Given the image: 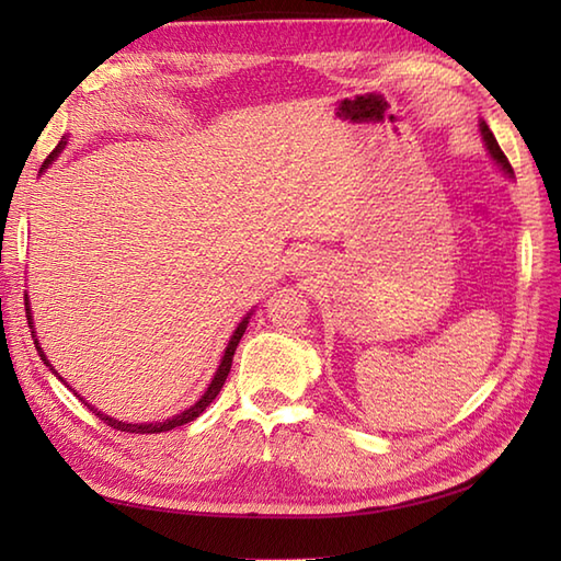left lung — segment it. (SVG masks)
<instances>
[{
    "label": "left lung",
    "mask_w": 561,
    "mask_h": 561,
    "mask_svg": "<svg viewBox=\"0 0 561 561\" xmlns=\"http://www.w3.org/2000/svg\"><path fill=\"white\" fill-rule=\"evenodd\" d=\"M482 127V137H484V141H486V149H490V153H492V157H494V161L499 163V165H502V169L511 175V173H514V171H511V163H508V159L504 157V151H502V147H499L496 145V137L492 135V129L490 127H486L484 123L480 125Z\"/></svg>",
    "instance_id": "obj_1"
}]
</instances>
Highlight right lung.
Listing matches in <instances>:
<instances>
[{"label":"right lung","instance_id":"right-lung-1","mask_svg":"<svg viewBox=\"0 0 561 561\" xmlns=\"http://www.w3.org/2000/svg\"><path fill=\"white\" fill-rule=\"evenodd\" d=\"M65 145L67 141L62 139L59 141V145L50 151V157L45 159V163H43V169H47V163H53L55 161V157L59 151L65 149ZM28 296H23V301H26ZM26 318H28V328H33V323H31V308H28V301H26ZM245 328H248V318H243V323L236 328V332H233V337L229 340V347H226V352H224V359H221V364H219V368H217V374H214V378H211V383H209V388H207V392L205 396H202L193 408H187L185 412H181V414H175V416H171V420H165V422H157V424H125V422H117V420H113V416H108V414H101L99 410H93L89 402H83L87 404V408L99 416V420H103V424H108V426H113V428H117V432H127V434H161V432H169V428H175V426H183V424H187V422H193L195 416H199L202 412H205L207 408H209V402L219 396V390L224 388V383H226V378H229V371H231V364H233V354H236V347H238V342H241V337H243V332H245ZM33 344H35V350H38V354L43 356V362H45V366H50V362L45 359V354H43V350L38 347V340H33ZM50 371L57 376V371L55 368L50 366ZM81 400V398H79Z\"/></svg>","mask_w":561,"mask_h":561}]
</instances>
